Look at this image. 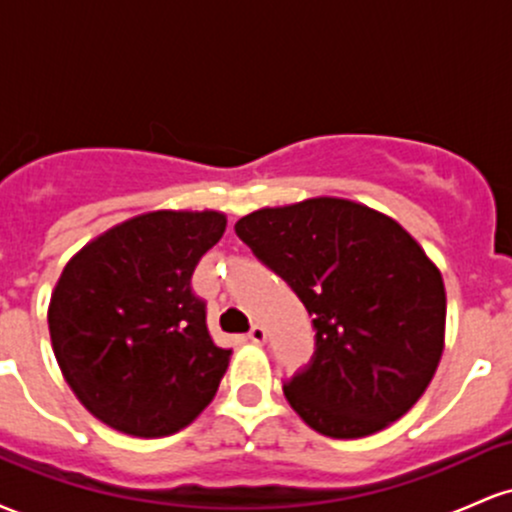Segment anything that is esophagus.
<instances>
[{
  "label": "esophagus",
  "mask_w": 512,
  "mask_h": 512,
  "mask_svg": "<svg viewBox=\"0 0 512 512\" xmlns=\"http://www.w3.org/2000/svg\"><path fill=\"white\" fill-rule=\"evenodd\" d=\"M248 339L252 344H264V339H267V332H264L262 325H252L250 332H248Z\"/></svg>",
  "instance_id": "1"
}]
</instances>
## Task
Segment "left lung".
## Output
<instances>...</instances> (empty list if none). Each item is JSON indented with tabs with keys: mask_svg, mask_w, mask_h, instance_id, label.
Wrapping results in <instances>:
<instances>
[{
	"mask_svg": "<svg viewBox=\"0 0 512 512\" xmlns=\"http://www.w3.org/2000/svg\"><path fill=\"white\" fill-rule=\"evenodd\" d=\"M238 238L301 298L315 354L284 395L313 431L363 438L419 402L445 346V286L387 214L339 197L264 207Z\"/></svg>",
	"mask_w": 512,
	"mask_h": 512,
	"instance_id": "1",
	"label": "left lung"
}]
</instances>
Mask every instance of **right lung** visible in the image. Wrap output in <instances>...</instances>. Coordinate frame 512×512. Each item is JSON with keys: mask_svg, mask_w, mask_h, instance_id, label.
<instances>
[{"mask_svg": "<svg viewBox=\"0 0 512 512\" xmlns=\"http://www.w3.org/2000/svg\"><path fill=\"white\" fill-rule=\"evenodd\" d=\"M226 231L221 211H149L86 243L52 291L57 363L115 431L163 438L214 399L231 349L214 344L192 272Z\"/></svg>", "mask_w": 512, "mask_h": 512, "instance_id": "1", "label": "right lung"}]
</instances>
